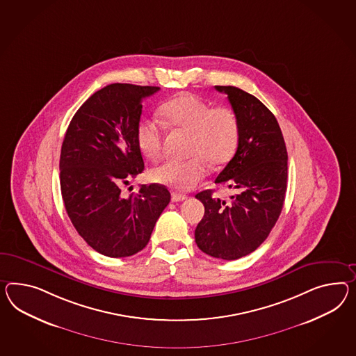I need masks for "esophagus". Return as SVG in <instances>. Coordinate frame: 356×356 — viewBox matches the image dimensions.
I'll list each match as a JSON object with an SVG mask.
<instances>
[{
    "label": "esophagus",
    "instance_id": "1",
    "mask_svg": "<svg viewBox=\"0 0 356 356\" xmlns=\"http://www.w3.org/2000/svg\"><path fill=\"white\" fill-rule=\"evenodd\" d=\"M186 199H187V196H186V195H181V193H177V192H173V193H172V201H173V202L186 200Z\"/></svg>",
    "mask_w": 356,
    "mask_h": 356
}]
</instances>
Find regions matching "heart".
Returning a JSON list of instances; mask_svg holds the SVG:
<instances>
[{"label": "heart", "mask_w": 356, "mask_h": 356, "mask_svg": "<svg viewBox=\"0 0 356 356\" xmlns=\"http://www.w3.org/2000/svg\"><path fill=\"white\" fill-rule=\"evenodd\" d=\"M165 125L190 133V160H170L157 166L152 179L177 191H190L211 166L227 164L240 140V121L226 106L210 107L199 97L183 92L165 102L160 108ZM137 143L152 161L163 157V129L154 120H143L137 128Z\"/></svg>", "instance_id": "1"}]
</instances>
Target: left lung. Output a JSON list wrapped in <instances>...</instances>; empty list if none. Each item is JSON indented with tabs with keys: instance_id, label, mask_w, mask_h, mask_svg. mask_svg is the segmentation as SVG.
<instances>
[{
	"instance_id": "1",
	"label": "left lung",
	"mask_w": 356,
	"mask_h": 356,
	"mask_svg": "<svg viewBox=\"0 0 356 356\" xmlns=\"http://www.w3.org/2000/svg\"><path fill=\"white\" fill-rule=\"evenodd\" d=\"M216 90L227 94L240 121L236 154L216 179L234 195L228 202L211 197V190L195 196L205 208L195 241L204 253L234 261L254 252L279 218L288 154L277 120L262 102L235 86H216Z\"/></svg>"
}]
</instances>
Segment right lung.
Here are the masks:
<instances>
[{"mask_svg": "<svg viewBox=\"0 0 356 356\" xmlns=\"http://www.w3.org/2000/svg\"><path fill=\"white\" fill-rule=\"evenodd\" d=\"M157 86L111 83L82 104L60 152L64 207L79 235L98 253L129 257L148 244L170 201L163 184H142L124 197L121 186L145 169L137 143L142 102Z\"/></svg>", "mask_w": 356, "mask_h": 356, "instance_id": "1", "label": "right lung"}]
</instances>
